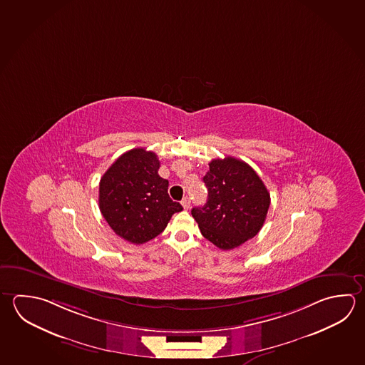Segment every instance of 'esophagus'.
<instances>
[{
	"label": "esophagus",
	"instance_id": "1",
	"mask_svg": "<svg viewBox=\"0 0 365 365\" xmlns=\"http://www.w3.org/2000/svg\"><path fill=\"white\" fill-rule=\"evenodd\" d=\"M181 205H182V207H184L185 210H189V207H190V199L187 198V197H185V198L182 199Z\"/></svg>",
	"mask_w": 365,
	"mask_h": 365
}]
</instances>
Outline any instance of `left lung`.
Returning a JSON list of instances; mask_svg holds the SVG:
<instances>
[{"instance_id":"obj_1","label":"left lung","mask_w":365,"mask_h":365,"mask_svg":"<svg viewBox=\"0 0 365 365\" xmlns=\"http://www.w3.org/2000/svg\"><path fill=\"white\" fill-rule=\"evenodd\" d=\"M203 181L207 203L192 210L202 235L225 251L252 239L270 206V194L252 167L232 157L212 159Z\"/></svg>"}]
</instances>
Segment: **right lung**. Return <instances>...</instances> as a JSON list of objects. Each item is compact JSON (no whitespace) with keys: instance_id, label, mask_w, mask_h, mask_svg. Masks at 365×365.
I'll list each match as a JSON object with an SVG mask.
<instances>
[{"instance_id":"1","label":"right lung","mask_w":365,"mask_h":365,"mask_svg":"<svg viewBox=\"0 0 365 365\" xmlns=\"http://www.w3.org/2000/svg\"><path fill=\"white\" fill-rule=\"evenodd\" d=\"M157 154L144 148L123 153L100 180L101 215L120 238L143 245L166 229L182 211L168 195V180L158 175Z\"/></svg>"}]
</instances>
